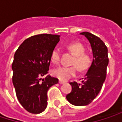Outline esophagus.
Masks as SVG:
<instances>
[{
    "instance_id": "34e87169",
    "label": "esophagus",
    "mask_w": 122,
    "mask_h": 122,
    "mask_svg": "<svg viewBox=\"0 0 122 122\" xmlns=\"http://www.w3.org/2000/svg\"><path fill=\"white\" fill-rule=\"evenodd\" d=\"M59 84H63V83H65V82L64 81H59Z\"/></svg>"
}]
</instances>
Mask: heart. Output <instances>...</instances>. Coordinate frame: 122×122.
<instances>
[{"label":"heart","instance_id":"obj_1","mask_svg":"<svg viewBox=\"0 0 122 122\" xmlns=\"http://www.w3.org/2000/svg\"><path fill=\"white\" fill-rule=\"evenodd\" d=\"M68 50L74 55L71 64L72 66H59L52 71L54 77L61 81H67L76 75L78 68L81 71L86 70L91 64L92 58L90 54L85 52L84 46L80 42H73L67 45ZM60 59V51L58 49H54L51 55V60L54 63H57ZM76 65L77 67L75 66Z\"/></svg>","mask_w":122,"mask_h":122}]
</instances>
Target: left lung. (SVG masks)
I'll return each instance as SVG.
<instances>
[{
	"mask_svg": "<svg viewBox=\"0 0 122 122\" xmlns=\"http://www.w3.org/2000/svg\"><path fill=\"white\" fill-rule=\"evenodd\" d=\"M81 35H84L90 43L93 60L80 83L76 81L70 83L72 91L66 95V99L76 106L87 105L97 97L105 81L109 63L107 47L100 38L87 32Z\"/></svg>",
	"mask_w": 122,
	"mask_h": 122,
	"instance_id": "left-lung-1",
	"label": "left lung"
}]
</instances>
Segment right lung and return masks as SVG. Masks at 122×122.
I'll return each mask as SVG.
<instances>
[{
	"mask_svg": "<svg viewBox=\"0 0 122 122\" xmlns=\"http://www.w3.org/2000/svg\"><path fill=\"white\" fill-rule=\"evenodd\" d=\"M59 35L41 34L29 37L18 47L12 64V83L21 105L32 114L46 108L47 91L59 79L48 74L51 55Z\"/></svg>",
	"mask_w": 122,
	"mask_h": 122,
	"instance_id": "1",
	"label": "right lung"
}]
</instances>
